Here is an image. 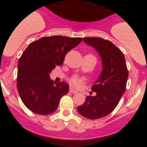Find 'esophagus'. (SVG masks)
Instances as JSON below:
<instances>
[{"label": "esophagus", "mask_w": 147, "mask_h": 147, "mask_svg": "<svg viewBox=\"0 0 147 147\" xmlns=\"http://www.w3.org/2000/svg\"><path fill=\"white\" fill-rule=\"evenodd\" d=\"M69 92H70L71 93H72V94H78V91L73 89L72 88H70V89H69Z\"/></svg>", "instance_id": "obj_1"}]
</instances>
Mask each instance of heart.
I'll return each mask as SVG.
<instances>
[{"instance_id":"heart-1","label":"heart","mask_w":147,"mask_h":147,"mask_svg":"<svg viewBox=\"0 0 147 147\" xmlns=\"http://www.w3.org/2000/svg\"><path fill=\"white\" fill-rule=\"evenodd\" d=\"M70 83L72 86L75 87H80L83 83V80L81 78H79L78 77H73L69 80Z\"/></svg>"}]
</instances>
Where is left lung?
Here are the masks:
<instances>
[{"mask_svg":"<svg viewBox=\"0 0 147 147\" xmlns=\"http://www.w3.org/2000/svg\"><path fill=\"white\" fill-rule=\"evenodd\" d=\"M100 54L102 70L92 86L96 96H88L78 113L89 119H97L110 114L115 109L126 89L128 70L125 55L111 42L100 37L83 38Z\"/></svg>","mask_w":147,"mask_h":147,"instance_id":"1","label":"left lung"}]
</instances>
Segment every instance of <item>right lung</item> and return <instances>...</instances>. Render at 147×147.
I'll return each instance as SVG.
<instances>
[{"label":"right lung","instance_id":"add662e5","mask_svg":"<svg viewBox=\"0 0 147 147\" xmlns=\"http://www.w3.org/2000/svg\"><path fill=\"white\" fill-rule=\"evenodd\" d=\"M82 38L62 36L42 37L31 42L20 58L18 91L24 105L39 115L53 113L69 86L64 82L55 84L50 73L64 62L65 55L78 45Z\"/></svg>","mask_w":147,"mask_h":147}]
</instances>
